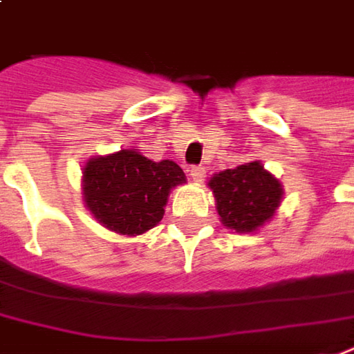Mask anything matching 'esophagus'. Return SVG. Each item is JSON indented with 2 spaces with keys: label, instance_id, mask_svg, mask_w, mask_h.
<instances>
[{
  "label": "esophagus",
  "instance_id": "esophagus-1",
  "mask_svg": "<svg viewBox=\"0 0 354 354\" xmlns=\"http://www.w3.org/2000/svg\"><path fill=\"white\" fill-rule=\"evenodd\" d=\"M189 175H191V179L194 183H202L204 181V177H206V169L202 167V165H194L189 169Z\"/></svg>",
  "mask_w": 354,
  "mask_h": 354
}]
</instances>
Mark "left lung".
Wrapping results in <instances>:
<instances>
[{
  "label": "left lung",
  "mask_w": 354,
  "mask_h": 354,
  "mask_svg": "<svg viewBox=\"0 0 354 354\" xmlns=\"http://www.w3.org/2000/svg\"><path fill=\"white\" fill-rule=\"evenodd\" d=\"M208 187L219 221L235 233H256L274 218L283 201V185L260 160L214 173Z\"/></svg>",
  "instance_id": "1"
}]
</instances>
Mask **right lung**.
<instances>
[{
    "label": "right lung",
    "mask_w": 354,
    "mask_h": 354,
    "mask_svg": "<svg viewBox=\"0 0 354 354\" xmlns=\"http://www.w3.org/2000/svg\"><path fill=\"white\" fill-rule=\"evenodd\" d=\"M80 183L84 206L100 225L136 237L162 221L169 194L187 177L171 160L153 162L129 146L88 158Z\"/></svg>",
    "instance_id": "add662e5"
}]
</instances>
